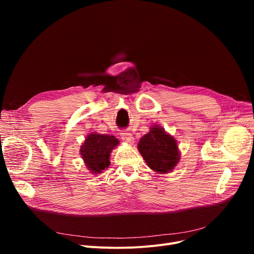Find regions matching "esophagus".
Instances as JSON below:
<instances>
[{
	"label": "esophagus",
	"instance_id": "esophagus-1",
	"mask_svg": "<svg viewBox=\"0 0 254 254\" xmlns=\"http://www.w3.org/2000/svg\"><path fill=\"white\" fill-rule=\"evenodd\" d=\"M120 137H122V139L125 141V142H127V143H128V144H132L135 142V138H134V136H132L130 132H128V131H123L122 134H120Z\"/></svg>",
	"mask_w": 254,
	"mask_h": 254
}]
</instances>
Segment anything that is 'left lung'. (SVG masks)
I'll return each instance as SVG.
<instances>
[{
    "mask_svg": "<svg viewBox=\"0 0 254 254\" xmlns=\"http://www.w3.org/2000/svg\"><path fill=\"white\" fill-rule=\"evenodd\" d=\"M138 149L148 167L161 174L171 172L180 159L176 140L158 127L141 138Z\"/></svg>",
    "mask_w": 254,
    "mask_h": 254,
    "instance_id": "left-lung-1",
    "label": "left lung"
}]
</instances>
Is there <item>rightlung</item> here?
Instances as JSON below:
<instances>
[{
    "instance_id": "1",
    "label": "right lung",
    "mask_w": 254,
    "mask_h": 254,
    "mask_svg": "<svg viewBox=\"0 0 254 254\" xmlns=\"http://www.w3.org/2000/svg\"><path fill=\"white\" fill-rule=\"evenodd\" d=\"M118 144L119 141L114 136L97 132L88 135L80 150L88 170L98 174L108 167L110 165V153Z\"/></svg>"
}]
</instances>
